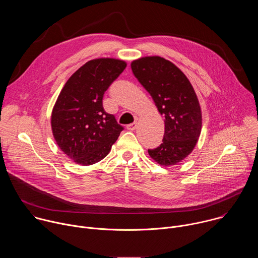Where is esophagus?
Segmentation results:
<instances>
[{
  "mask_svg": "<svg viewBox=\"0 0 258 258\" xmlns=\"http://www.w3.org/2000/svg\"><path fill=\"white\" fill-rule=\"evenodd\" d=\"M137 125H138V123H137V122H134V123L128 124V125L126 126V128H127L128 131H135V130L137 128Z\"/></svg>",
  "mask_w": 258,
  "mask_h": 258,
  "instance_id": "1",
  "label": "esophagus"
}]
</instances>
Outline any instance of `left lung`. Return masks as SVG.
Returning <instances> with one entry per match:
<instances>
[{"label": "left lung", "mask_w": 258, "mask_h": 258, "mask_svg": "<svg viewBox=\"0 0 258 258\" xmlns=\"http://www.w3.org/2000/svg\"><path fill=\"white\" fill-rule=\"evenodd\" d=\"M131 67L164 117L162 144L148 153L160 165H174L193 151L201 133L197 95L182 71L164 58L143 57L133 61Z\"/></svg>", "instance_id": "1"}]
</instances>
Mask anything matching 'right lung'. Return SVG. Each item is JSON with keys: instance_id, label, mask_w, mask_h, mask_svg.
I'll list each match as a JSON object with an SVG mask.
<instances>
[{"instance_id": "right-lung-1", "label": "right lung", "mask_w": 258, "mask_h": 258, "mask_svg": "<svg viewBox=\"0 0 258 258\" xmlns=\"http://www.w3.org/2000/svg\"><path fill=\"white\" fill-rule=\"evenodd\" d=\"M113 58L87 62L66 82L52 111L51 125L59 148L81 165H92L108 155L123 126L103 108V97L125 69Z\"/></svg>"}]
</instances>
